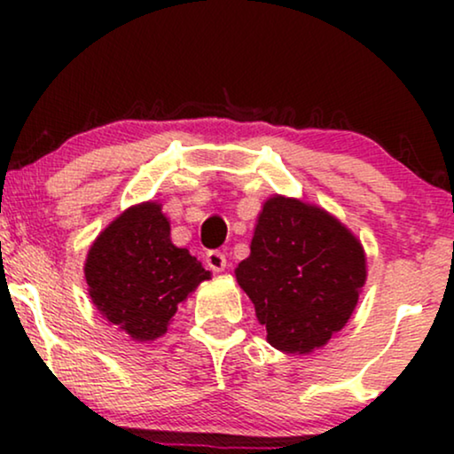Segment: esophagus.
<instances>
[{"instance_id": "esophagus-1", "label": "esophagus", "mask_w": 454, "mask_h": 454, "mask_svg": "<svg viewBox=\"0 0 454 454\" xmlns=\"http://www.w3.org/2000/svg\"><path fill=\"white\" fill-rule=\"evenodd\" d=\"M207 264H208L210 269H213L215 272L225 270V269H227V258H225V254H223L221 250H210V252L207 254Z\"/></svg>"}]
</instances>
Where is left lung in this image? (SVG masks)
<instances>
[{
	"instance_id": "left-lung-1",
	"label": "left lung",
	"mask_w": 454,
	"mask_h": 454,
	"mask_svg": "<svg viewBox=\"0 0 454 454\" xmlns=\"http://www.w3.org/2000/svg\"><path fill=\"white\" fill-rule=\"evenodd\" d=\"M235 277L269 343L285 353H309L351 318L365 283V254L326 210L272 196Z\"/></svg>"
}]
</instances>
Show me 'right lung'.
<instances>
[{
    "instance_id": "add662e5",
    "label": "right lung",
    "mask_w": 454,
    "mask_h": 454,
    "mask_svg": "<svg viewBox=\"0 0 454 454\" xmlns=\"http://www.w3.org/2000/svg\"><path fill=\"white\" fill-rule=\"evenodd\" d=\"M84 277L103 318L134 340H154L167 333L179 303L210 272L185 247L173 246L160 204L142 202L95 239Z\"/></svg>"
}]
</instances>
